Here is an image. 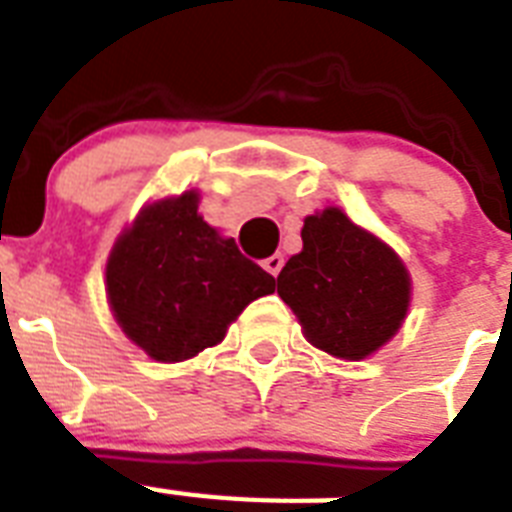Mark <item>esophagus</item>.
<instances>
[{
    "instance_id": "1",
    "label": "esophagus",
    "mask_w": 512,
    "mask_h": 512,
    "mask_svg": "<svg viewBox=\"0 0 512 512\" xmlns=\"http://www.w3.org/2000/svg\"><path fill=\"white\" fill-rule=\"evenodd\" d=\"M282 264H285V259H282L280 253H274V256H269V259H264V269H266V272H269V274H272V277H277V274H280Z\"/></svg>"
}]
</instances>
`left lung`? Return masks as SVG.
<instances>
[{
	"label": "left lung",
	"mask_w": 512,
	"mask_h": 512,
	"mask_svg": "<svg viewBox=\"0 0 512 512\" xmlns=\"http://www.w3.org/2000/svg\"><path fill=\"white\" fill-rule=\"evenodd\" d=\"M301 238L303 251L282 266L277 293L311 345L345 361L371 356L408 314V269L335 206L303 219Z\"/></svg>",
	"instance_id": "left-lung-1"
}]
</instances>
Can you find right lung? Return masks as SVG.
Returning <instances> with one entry per match:
<instances>
[{
	"label": "right lung",
	"instance_id": "add662e5",
	"mask_svg": "<svg viewBox=\"0 0 512 512\" xmlns=\"http://www.w3.org/2000/svg\"><path fill=\"white\" fill-rule=\"evenodd\" d=\"M274 277L198 214V193L141 209L107 261V298L122 332L154 361L198 356Z\"/></svg>",
	"mask_w": 512,
	"mask_h": 512
}]
</instances>
